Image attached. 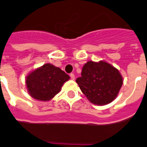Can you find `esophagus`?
Here are the masks:
<instances>
[{"label":"esophagus","mask_w":147,"mask_h":147,"mask_svg":"<svg viewBox=\"0 0 147 147\" xmlns=\"http://www.w3.org/2000/svg\"><path fill=\"white\" fill-rule=\"evenodd\" d=\"M69 76H70V78H71V80H75V75H74V74H73V73L70 74V75H69Z\"/></svg>","instance_id":"34e87169"}]
</instances>
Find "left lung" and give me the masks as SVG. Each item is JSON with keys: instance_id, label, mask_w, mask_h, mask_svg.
<instances>
[{"instance_id": "8db88e82", "label": "left lung", "mask_w": 147, "mask_h": 147, "mask_svg": "<svg viewBox=\"0 0 147 147\" xmlns=\"http://www.w3.org/2000/svg\"><path fill=\"white\" fill-rule=\"evenodd\" d=\"M76 83L90 103L106 105L117 96L123 80L118 69L107 61H88Z\"/></svg>"}]
</instances>
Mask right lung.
<instances>
[{"mask_svg":"<svg viewBox=\"0 0 147 147\" xmlns=\"http://www.w3.org/2000/svg\"><path fill=\"white\" fill-rule=\"evenodd\" d=\"M69 76L51 64H43L26 77L29 94L39 101H50L61 90V86L69 80Z\"/></svg>","mask_w":147,"mask_h":147,"instance_id":"1","label":"right lung"}]
</instances>
